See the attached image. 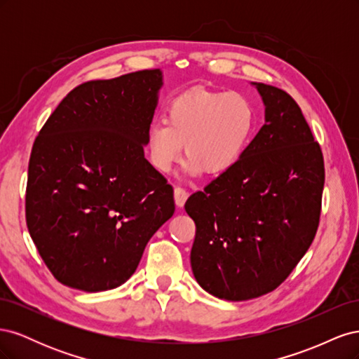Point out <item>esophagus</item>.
<instances>
[{"label": "esophagus", "instance_id": "1", "mask_svg": "<svg viewBox=\"0 0 359 359\" xmlns=\"http://www.w3.org/2000/svg\"><path fill=\"white\" fill-rule=\"evenodd\" d=\"M173 198H175V203L177 206H184V203H186L187 198H189V191L186 189L182 187H175V190H173Z\"/></svg>", "mask_w": 359, "mask_h": 359}]
</instances>
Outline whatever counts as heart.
Returning <instances> with one entry per match:
<instances>
[{"instance_id":"heart-1","label":"heart","mask_w":359,"mask_h":359,"mask_svg":"<svg viewBox=\"0 0 359 359\" xmlns=\"http://www.w3.org/2000/svg\"><path fill=\"white\" fill-rule=\"evenodd\" d=\"M255 107L240 93L190 90L173 99L166 119L147 132V153L158 172H169L184 151V172L217 175L233 166L253 135Z\"/></svg>"}]
</instances>
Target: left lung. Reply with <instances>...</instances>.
Returning a JSON list of instances; mask_svg holds the SVG:
<instances>
[{"mask_svg": "<svg viewBox=\"0 0 359 359\" xmlns=\"http://www.w3.org/2000/svg\"><path fill=\"white\" fill-rule=\"evenodd\" d=\"M252 85L265 124L233 166L186 202L196 224L193 276L226 301L283 283L311 245L322 206L323 156L299 106L276 86Z\"/></svg>", "mask_w": 359, "mask_h": 359, "instance_id": "left-lung-1", "label": "left lung"}]
</instances>
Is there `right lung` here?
I'll list each match as a JSON object with an SVG mask.
<instances>
[{"label":"right lung","instance_id":"add662e5","mask_svg":"<svg viewBox=\"0 0 359 359\" xmlns=\"http://www.w3.org/2000/svg\"><path fill=\"white\" fill-rule=\"evenodd\" d=\"M161 86L160 69L85 82L36 137L27 226L60 283L83 292L121 286L173 215V189L144 156Z\"/></svg>","mask_w":359,"mask_h":359}]
</instances>
